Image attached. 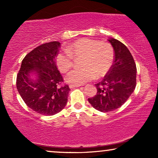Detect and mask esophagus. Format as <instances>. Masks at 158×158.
<instances>
[{"mask_svg": "<svg viewBox=\"0 0 158 158\" xmlns=\"http://www.w3.org/2000/svg\"><path fill=\"white\" fill-rule=\"evenodd\" d=\"M80 86H81V85H69V87L70 88H78Z\"/></svg>", "mask_w": 158, "mask_h": 158, "instance_id": "obj_1", "label": "esophagus"}]
</instances>
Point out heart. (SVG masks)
<instances>
[{"mask_svg": "<svg viewBox=\"0 0 158 158\" xmlns=\"http://www.w3.org/2000/svg\"><path fill=\"white\" fill-rule=\"evenodd\" d=\"M56 56L55 62L62 73H67L73 67V57H81L82 68L72 70L67 75L66 81L78 85L91 81L95 77L106 76L114 61V49L111 44L88 38L79 39Z\"/></svg>", "mask_w": 158, "mask_h": 158, "instance_id": "heart-1", "label": "heart"}]
</instances>
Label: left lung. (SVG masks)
I'll return each mask as SVG.
<instances>
[{
    "label": "left lung",
    "instance_id": "8db88e82",
    "mask_svg": "<svg viewBox=\"0 0 158 158\" xmlns=\"http://www.w3.org/2000/svg\"><path fill=\"white\" fill-rule=\"evenodd\" d=\"M114 49V61L109 73L96 84L97 94L88 98L93 107L99 111H112L122 106L136 87L137 68L128 48L116 39H109Z\"/></svg>",
    "mask_w": 158,
    "mask_h": 158
}]
</instances>
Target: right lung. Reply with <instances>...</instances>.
<instances>
[{"mask_svg": "<svg viewBox=\"0 0 158 158\" xmlns=\"http://www.w3.org/2000/svg\"><path fill=\"white\" fill-rule=\"evenodd\" d=\"M60 43L51 42L36 47L21 62L16 77L17 90L26 104L36 113L52 116L61 111L68 102L70 88L56 65ZM33 73L37 77H31Z\"/></svg>", "mask_w": 158, "mask_h": 158, "instance_id": "add662e5", "label": "right lung"}]
</instances>
